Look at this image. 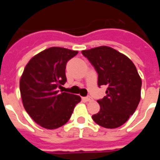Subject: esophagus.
<instances>
[{"label": "esophagus", "instance_id": "obj_1", "mask_svg": "<svg viewBox=\"0 0 160 160\" xmlns=\"http://www.w3.org/2000/svg\"><path fill=\"white\" fill-rule=\"evenodd\" d=\"M82 99H83L84 101H86V102H90V101L93 100L92 97H85V98H83Z\"/></svg>", "mask_w": 160, "mask_h": 160}]
</instances>
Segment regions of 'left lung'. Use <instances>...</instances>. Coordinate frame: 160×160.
Listing matches in <instances>:
<instances>
[{
  "label": "left lung",
  "instance_id": "obj_1",
  "mask_svg": "<svg viewBox=\"0 0 160 160\" xmlns=\"http://www.w3.org/2000/svg\"><path fill=\"white\" fill-rule=\"evenodd\" d=\"M98 73V86L107 87L106 96L98 99V113L93 121L106 128L125 123L141 100V79L129 58L107 46L82 50Z\"/></svg>",
  "mask_w": 160,
  "mask_h": 160
}]
</instances>
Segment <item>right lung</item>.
Listing matches in <instances>:
<instances>
[{
    "label": "right lung",
    "instance_id": "1",
    "mask_svg": "<svg viewBox=\"0 0 160 160\" xmlns=\"http://www.w3.org/2000/svg\"><path fill=\"white\" fill-rule=\"evenodd\" d=\"M77 54L51 47L33 56L24 69L19 81L23 105L41 127L54 129L64 125L81 100L78 95L56 91L67 81V62Z\"/></svg>",
    "mask_w": 160,
    "mask_h": 160
}]
</instances>
